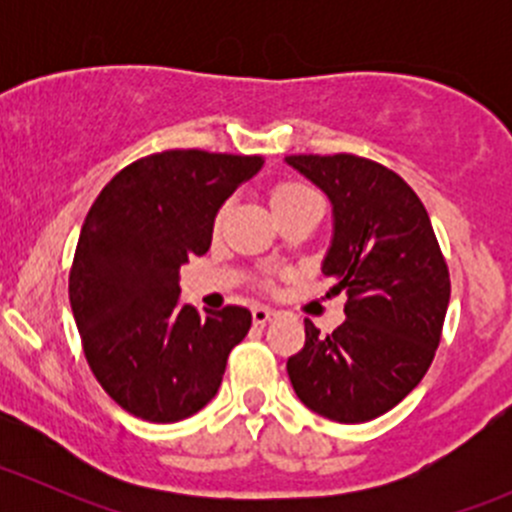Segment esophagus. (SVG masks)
<instances>
[{
    "label": "esophagus",
    "instance_id": "obj_1",
    "mask_svg": "<svg viewBox=\"0 0 512 512\" xmlns=\"http://www.w3.org/2000/svg\"><path fill=\"white\" fill-rule=\"evenodd\" d=\"M272 317H277L275 309L262 307V304H255V307H252V322L255 324H267Z\"/></svg>",
    "mask_w": 512,
    "mask_h": 512
}]
</instances>
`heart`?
Returning a JSON list of instances; mask_svg holds the SVG:
<instances>
[{
  "label": "heart",
  "mask_w": 512,
  "mask_h": 512,
  "mask_svg": "<svg viewBox=\"0 0 512 512\" xmlns=\"http://www.w3.org/2000/svg\"><path fill=\"white\" fill-rule=\"evenodd\" d=\"M312 203H319V195L314 193L312 188H309L307 183H302V180H282V183H277L275 188L270 190V205L272 210H275L277 220L285 218V215L294 213V210L304 208V205H312ZM225 213L227 208H220L218 215H215V230H220L225 223Z\"/></svg>",
  "instance_id": "1"
}]
</instances>
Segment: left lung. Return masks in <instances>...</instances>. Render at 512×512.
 I'll use <instances>...</instances> for the list:
<instances>
[{"label":"left lung","mask_w":512,"mask_h":512,"mask_svg":"<svg viewBox=\"0 0 512 512\" xmlns=\"http://www.w3.org/2000/svg\"><path fill=\"white\" fill-rule=\"evenodd\" d=\"M285 160L332 200L322 272L334 294L347 292V319L332 334L304 319L289 381L314 414L371 421L406 399L436 356L451 299L446 257L418 195L386 165L352 153Z\"/></svg>","instance_id":"1"}]
</instances>
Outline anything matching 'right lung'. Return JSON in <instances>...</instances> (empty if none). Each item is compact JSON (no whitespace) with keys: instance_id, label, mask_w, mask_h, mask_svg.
Listing matches in <instances>:
<instances>
[{"instance_id":"right-lung-1","label":"right lung","mask_w":512,"mask_h":512,"mask_svg":"<svg viewBox=\"0 0 512 512\" xmlns=\"http://www.w3.org/2000/svg\"><path fill=\"white\" fill-rule=\"evenodd\" d=\"M262 156L163 151L138 158L98 193L81 227L69 299L86 361L128 414L175 423L218 394L250 309L198 312L180 297V265L205 255L220 205Z\"/></svg>"}]
</instances>
